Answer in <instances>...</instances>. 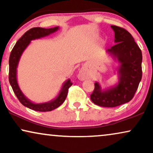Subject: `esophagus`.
Instances as JSON below:
<instances>
[{
  "mask_svg": "<svg viewBox=\"0 0 153 153\" xmlns=\"http://www.w3.org/2000/svg\"><path fill=\"white\" fill-rule=\"evenodd\" d=\"M89 76V73H87L86 71L84 70V69H82V70L80 71V72H79L78 75V78L79 80H86V79L88 78Z\"/></svg>",
  "mask_w": 153,
  "mask_h": 153,
  "instance_id": "obj_1",
  "label": "esophagus"
}]
</instances>
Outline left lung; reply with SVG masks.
<instances>
[{
    "instance_id": "8db88e82",
    "label": "left lung",
    "mask_w": 153,
    "mask_h": 153,
    "mask_svg": "<svg viewBox=\"0 0 153 153\" xmlns=\"http://www.w3.org/2000/svg\"><path fill=\"white\" fill-rule=\"evenodd\" d=\"M111 27L115 32L116 44L106 52L120 64L118 82L106 89L95 82L90 98L96 105L113 108L129 102L134 97L142 78V52L127 30L117 26Z\"/></svg>"
}]
</instances>
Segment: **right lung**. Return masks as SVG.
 Segmentation results:
<instances>
[{"mask_svg": "<svg viewBox=\"0 0 153 153\" xmlns=\"http://www.w3.org/2000/svg\"><path fill=\"white\" fill-rule=\"evenodd\" d=\"M59 28V26L50 28H44L40 27L30 28L17 40V43L14 46L13 50L10 53L9 59L10 84L15 94L16 97H17V99H19L22 104L24 105V106L28 108L33 110V111L47 112L51 111L58 108L64 102L65 99L67 97L69 87L73 85V83L71 82L70 79H68L64 82L59 93L57 97L55 99L48 101V102L35 103L29 100L24 94L21 89H20V87L17 82V68L18 67V64H19L20 58H21L24 51L28 46L30 41L33 40L38 39V38H41L50 35V34L58 30Z\"/></svg>", "mask_w": 153, "mask_h": 153, "instance_id": "add662e5", "label": "right lung"}]
</instances>
